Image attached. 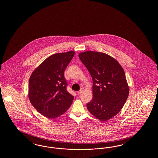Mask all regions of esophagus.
Here are the masks:
<instances>
[{
	"mask_svg": "<svg viewBox=\"0 0 158 158\" xmlns=\"http://www.w3.org/2000/svg\"><path fill=\"white\" fill-rule=\"evenodd\" d=\"M84 91V89L83 88H81L80 89V90L78 91L77 92V94L79 95V94H81L82 93H83Z\"/></svg>",
	"mask_w": 158,
	"mask_h": 158,
	"instance_id": "1",
	"label": "esophagus"
}]
</instances>
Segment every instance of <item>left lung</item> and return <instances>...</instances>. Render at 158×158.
I'll return each mask as SVG.
<instances>
[{"label":"left lung","instance_id":"1","mask_svg":"<svg viewBox=\"0 0 158 158\" xmlns=\"http://www.w3.org/2000/svg\"><path fill=\"white\" fill-rule=\"evenodd\" d=\"M78 56L93 82V97L87 110L99 120L107 121L121 111L128 98L129 87L124 71L115 59L103 52L87 51Z\"/></svg>","mask_w":158,"mask_h":158}]
</instances>
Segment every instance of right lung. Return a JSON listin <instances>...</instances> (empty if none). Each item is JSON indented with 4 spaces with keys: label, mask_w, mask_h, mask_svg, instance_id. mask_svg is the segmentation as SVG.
I'll list each match as a JSON object with an SVG mask.
<instances>
[{
    "label": "right lung",
    "mask_w": 158,
    "mask_h": 158,
    "mask_svg": "<svg viewBox=\"0 0 158 158\" xmlns=\"http://www.w3.org/2000/svg\"><path fill=\"white\" fill-rule=\"evenodd\" d=\"M75 52L56 53L47 57L30 76L28 97L40 114L55 118L71 107L74 97L67 91L64 73Z\"/></svg>",
    "instance_id": "add662e5"
}]
</instances>
